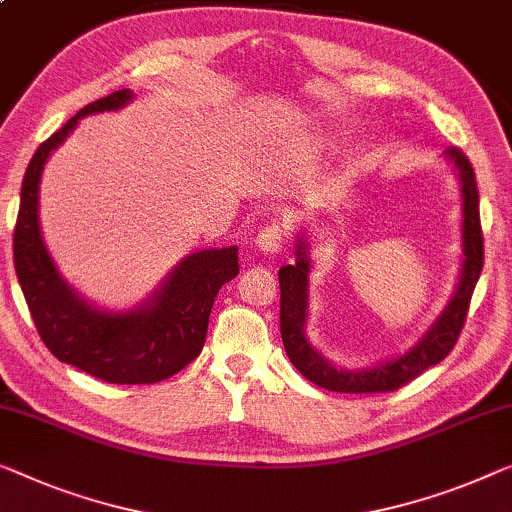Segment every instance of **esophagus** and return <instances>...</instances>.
<instances>
[{
    "label": "esophagus",
    "mask_w": 512,
    "mask_h": 512,
    "mask_svg": "<svg viewBox=\"0 0 512 512\" xmlns=\"http://www.w3.org/2000/svg\"><path fill=\"white\" fill-rule=\"evenodd\" d=\"M255 246L259 253L264 255H278L285 248V230L280 225H266L262 232L257 234Z\"/></svg>",
    "instance_id": "34e87169"
}]
</instances>
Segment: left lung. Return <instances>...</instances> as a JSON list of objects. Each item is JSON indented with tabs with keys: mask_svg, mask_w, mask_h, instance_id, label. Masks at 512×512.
Returning <instances> with one entry per match:
<instances>
[{
	"mask_svg": "<svg viewBox=\"0 0 512 512\" xmlns=\"http://www.w3.org/2000/svg\"><path fill=\"white\" fill-rule=\"evenodd\" d=\"M444 158L453 165L460 181L462 195V266L455 292L448 299L446 308L439 312L421 338L407 352L386 358L372 368L347 370L333 365L305 335L310 308V234L301 227L294 243V264L282 266L280 280V335L289 361L312 384L335 393H386L395 391L421 375L427 368L451 354L457 335H460L464 319H467L469 301L483 271V232H480L478 188L476 174L469 158L460 149H446Z\"/></svg>",
	"mask_w": 512,
	"mask_h": 512,
	"instance_id": "left-lung-1",
	"label": "left lung"
}]
</instances>
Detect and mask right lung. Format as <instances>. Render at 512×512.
Segmentation results:
<instances>
[{"mask_svg":"<svg viewBox=\"0 0 512 512\" xmlns=\"http://www.w3.org/2000/svg\"><path fill=\"white\" fill-rule=\"evenodd\" d=\"M131 89L98 98L50 135L29 160L13 234L15 276L45 347L61 363L110 384H156L200 356L218 289L239 273V248L197 250L181 259L149 299L131 310H105L61 276L41 234V174L82 117L126 108Z\"/></svg>","mask_w":512,"mask_h":512,"instance_id":"1","label":"right lung"}]
</instances>
